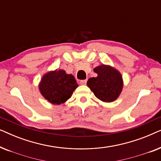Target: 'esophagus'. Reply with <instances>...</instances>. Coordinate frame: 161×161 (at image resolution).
<instances>
[{
	"instance_id": "obj_1",
	"label": "esophagus",
	"mask_w": 161,
	"mask_h": 161,
	"mask_svg": "<svg viewBox=\"0 0 161 161\" xmlns=\"http://www.w3.org/2000/svg\"><path fill=\"white\" fill-rule=\"evenodd\" d=\"M86 82H87V80L86 79V80H80V83L81 85H86Z\"/></svg>"
}]
</instances>
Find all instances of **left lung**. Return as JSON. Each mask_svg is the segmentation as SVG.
I'll list each match as a JSON object with an SVG mask.
<instances>
[{
  "label": "left lung",
  "mask_w": 161,
  "mask_h": 161,
  "mask_svg": "<svg viewBox=\"0 0 161 161\" xmlns=\"http://www.w3.org/2000/svg\"><path fill=\"white\" fill-rule=\"evenodd\" d=\"M94 71L97 74V77L89 78L87 86L99 100L106 103L113 102L122 89L121 74L116 69L106 65L97 67Z\"/></svg>",
  "instance_id": "left-lung-1"
}]
</instances>
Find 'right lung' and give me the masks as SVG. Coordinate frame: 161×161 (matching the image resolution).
Instances as JSON below:
<instances>
[{"mask_svg":"<svg viewBox=\"0 0 161 161\" xmlns=\"http://www.w3.org/2000/svg\"><path fill=\"white\" fill-rule=\"evenodd\" d=\"M78 87L72 75L66 74L64 70L50 72L42 77L39 89L41 94L52 104L59 105L71 97Z\"/></svg>","mask_w":161,"mask_h":161,"instance_id":"add662e5","label":"right lung"}]
</instances>
